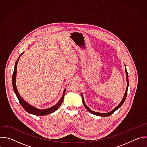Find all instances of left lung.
<instances>
[{
  "label": "left lung",
  "mask_w": 147,
  "mask_h": 147,
  "mask_svg": "<svg viewBox=\"0 0 147 147\" xmlns=\"http://www.w3.org/2000/svg\"><path fill=\"white\" fill-rule=\"evenodd\" d=\"M125 74H126V78H127V87H126V90H125V93H124V96L121 100V101L120 102V103L112 111H111V112H107V113H100V112H95V111H92L91 109H90L87 106V105L85 103V101H84V96H83V95H82V93H81V97H82V103H83V105L85 107V108L87 109V111L88 112H90L91 113L93 114V115H96V116H102V117H108L110 115H111L112 113H113L116 111H117L119 108H120L122 105L123 104L125 98H126V96H127V90H128V88H129V77H128V73L127 71V69H126V66H125Z\"/></svg>",
  "instance_id": "1"
}]
</instances>
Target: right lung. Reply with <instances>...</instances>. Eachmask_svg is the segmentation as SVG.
<instances>
[{
	"mask_svg": "<svg viewBox=\"0 0 147 147\" xmlns=\"http://www.w3.org/2000/svg\"><path fill=\"white\" fill-rule=\"evenodd\" d=\"M24 52H23L22 53H21V55L19 56V57H18L17 60L16 61V63L14 65V71L13 73V76H12V84H13V90L14 92H15L16 96L17 97L20 104L22 105V106L23 107V108L25 109V111H26L28 113L32 114V115H34L36 116H45V115H47L49 114H51L52 113H53L54 112H55L57 110V109L59 108V107L60 106V105L61 104V103L63 102V100L64 99V96H65V92L66 89L65 88L63 91V95L61 98V99H60V100L54 106L47 108V109H38L34 107H33L31 105H30V103H28L27 102H26L21 95H20L17 87H16V74H17V64L18 62L19 61V59L20 57V56H22Z\"/></svg>",
	"mask_w": 147,
	"mask_h": 147,
	"instance_id": "add662e5",
	"label": "right lung"
}]
</instances>
